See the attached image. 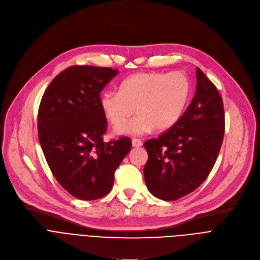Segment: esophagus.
<instances>
[{
    "label": "esophagus",
    "mask_w": 260,
    "mask_h": 260,
    "mask_svg": "<svg viewBox=\"0 0 260 260\" xmlns=\"http://www.w3.org/2000/svg\"><path fill=\"white\" fill-rule=\"evenodd\" d=\"M132 145L134 147H140V146L143 145V143H142V141L140 139H133L132 140Z\"/></svg>",
    "instance_id": "obj_1"
}]
</instances>
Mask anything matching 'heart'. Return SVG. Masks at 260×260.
Masks as SVG:
<instances>
[{"instance_id":"b5f03b06","label":"heart","mask_w":260,"mask_h":260,"mask_svg":"<svg viewBox=\"0 0 260 260\" xmlns=\"http://www.w3.org/2000/svg\"><path fill=\"white\" fill-rule=\"evenodd\" d=\"M190 91V81L182 72H142L126 78L120 91L104 92L100 103L113 125L125 122L138 112L136 119L115 131L119 135L140 136L175 125L189 102Z\"/></svg>"}]
</instances>
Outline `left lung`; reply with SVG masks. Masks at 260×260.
Wrapping results in <instances>:
<instances>
[{
	"mask_svg": "<svg viewBox=\"0 0 260 260\" xmlns=\"http://www.w3.org/2000/svg\"><path fill=\"white\" fill-rule=\"evenodd\" d=\"M224 108L216 86L197 68L196 94L175 125L144 143L147 188L162 201L196 190L212 171L224 136Z\"/></svg>",
	"mask_w": 260,
	"mask_h": 260,
	"instance_id": "8db88e82",
	"label": "left lung"
}]
</instances>
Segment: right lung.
<instances>
[{
  "mask_svg": "<svg viewBox=\"0 0 260 260\" xmlns=\"http://www.w3.org/2000/svg\"><path fill=\"white\" fill-rule=\"evenodd\" d=\"M118 70L73 66L51 81L38 112L39 141L46 161L73 197L94 201L113 187L114 173L129 152L132 141H103L107 119L101 91Z\"/></svg>",
  "mask_w": 260,
  "mask_h": 260,
  "instance_id": "right-lung-1",
  "label": "right lung"
}]
</instances>
